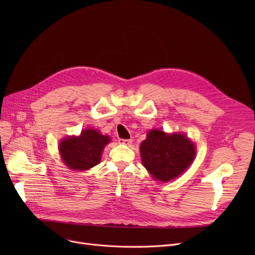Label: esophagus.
<instances>
[{"label": "esophagus", "mask_w": 255, "mask_h": 255, "mask_svg": "<svg viewBox=\"0 0 255 255\" xmlns=\"http://www.w3.org/2000/svg\"><path fill=\"white\" fill-rule=\"evenodd\" d=\"M119 142L120 143H123V144L130 145L132 143V139H123V138H121V139H119Z\"/></svg>", "instance_id": "obj_1"}]
</instances>
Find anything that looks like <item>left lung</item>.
I'll return each mask as SVG.
<instances>
[{
    "label": "left lung",
    "mask_w": 255,
    "mask_h": 255,
    "mask_svg": "<svg viewBox=\"0 0 255 255\" xmlns=\"http://www.w3.org/2000/svg\"><path fill=\"white\" fill-rule=\"evenodd\" d=\"M143 166L159 181H170L188 167L195 156L194 144L183 134L167 135L151 130L140 144Z\"/></svg>",
    "instance_id": "left-lung-1"
}]
</instances>
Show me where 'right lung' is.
Returning <instances> with one entry per match:
<instances>
[{
    "instance_id": "1",
    "label": "right lung",
    "mask_w": 255,
    "mask_h": 255,
    "mask_svg": "<svg viewBox=\"0 0 255 255\" xmlns=\"http://www.w3.org/2000/svg\"><path fill=\"white\" fill-rule=\"evenodd\" d=\"M110 137L99 131L87 129L78 137L65 138L60 143V154L69 168L87 170L100 163L101 153Z\"/></svg>"
}]
</instances>
